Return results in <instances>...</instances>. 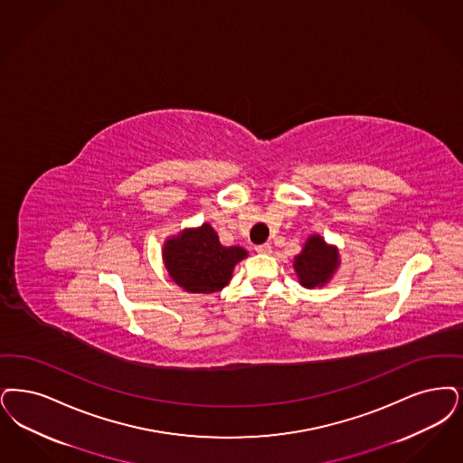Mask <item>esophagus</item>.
I'll use <instances>...</instances> for the list:
<instances>
[{
    "label": "esophagus",
    "mask_w": 463,
    "mask_h": 463,
    "mask_svg": "<svg viewBox=\"0 0 463 463\" xmlns=\"http://www.w3.org/2000/svg\"><path fill=\"white\" fill-rule=\"evenodd\" d=\"M255 250H257V253H260V255H270L272 253V246L270 244H260Z\"/></svg>",
    "instance_id": "34e87169"
}]
</instances>
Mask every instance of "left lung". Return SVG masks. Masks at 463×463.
<instances>
[{"instance_id":"8db88e82","label":"left lung","mask_w":463,"mask_h":463,"mask_svg":"<svg viewBox=\"0 0 463 463\" xmlns=\"http://www.w3.org/2000/svg\"><path fill=\"white\" fill-rule=\"evenodd\" d=\"M341 265L339 250L335 244H329L320 234H312L305 241L301 251L293 260L298 282L307 288H324L329 284Z\"/></svg>"}]
</instances>
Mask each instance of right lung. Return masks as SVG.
<instances>
[{
	"label": "right lung",
	"instance_id": "add662e5",
	"mask_svg": "<svg viewBox=\"0 0 463 463\" xmlns=\"http://www.w3.org/2000/svg\"><path fill=\"white\" fill-rule=\"evenodd\" d=\"M162 259L170 279L185 293L212 295L231 282L234 267L248 259L241 246H223L208 222L166 238Z\"/></svg>",
	"mask_w": 463,
	"mask_h": 463
}]
</instances>
